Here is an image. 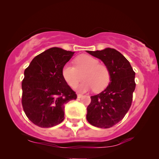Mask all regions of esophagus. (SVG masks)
<instances>
[{
	"mask_svg": "<svg viewBox=\"0 0 159 159\" xmlns=\"http://www.w3.org/2000/svg\"><path fill=\"white\" fill-rule=\"evenodd\" d=\"M83 95H82V94H77V98H82Z\"/></svg>",
	"mask_w": 159,
	"mask_h": 159,
	"instance_id": "34e87169",
	"label": "esophagus"
}]
</instances>
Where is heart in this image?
Wrapping results in <instances>:
<instances>
[{"label":"heart","mask_w":159,"mask_h":159,"mask_svg":"<svg viewBox=\"0 0 159 159\" xmlns=\"http://www.w3.org/2000/svg\"><path fill=\"white\" fill-rule=\"evenodd\" d=\"M75 66L66 64L63 67L62 75L69 86L75 88L82 79L84 81L77 87L80 92H86L94 89L100 92L105 89L110 82V71L104 64L88 55H81L76 58Z\"/></svg>","instance_id":"heart-1"}]
</instances>
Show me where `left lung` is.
Here are the masks:
<instances>
[{"instance_id":"1","label":"left lung","mask_w":159,"mask_h":159,"mask_svg":"<svg viewBox=\"0 0 159 159\" xmlns=\"http://www.w3.org/2000/svg\"><path fill=\"white\" fill-rule=\"evenodd\" d=\"M86 52L101 60L111 75L105 90L90 97L91 103L87 108V120L95 127H111L125 117L131 106L135 89V73L129 61L114 48Z\"/></svg>"}]
</instances>
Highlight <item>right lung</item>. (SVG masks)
Instances as JSON below:
<instances>
[{"label":"right lung","mask_w":159,"mask_h":159,"mask_svg":"<svg viewBox=\"0 0 159 159\" xmlns=\"http://www.w3.org/2000/svg\"><path fill=\"white\" fill-rule=\"evenodd\" d=\"M75 52L51 48L35 56L25 69L23 109L28 119L40 127H52L64 119L65 105L77 95L65 81L62 69Z\"/></svg>","instance_id":"add662e5"}]
</instances>
